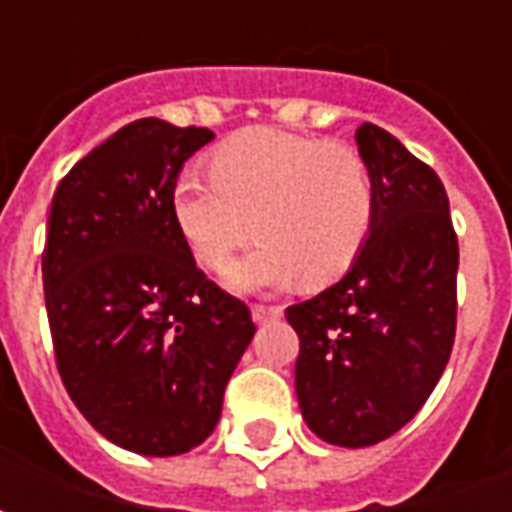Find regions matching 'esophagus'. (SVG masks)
Segmentation results:
<instances>
[{"instance_id":"1","label":"esophagus","mask_w":512,"mask_h":512,"mask_svg":"<svg viewBox=\"0 0 512 512\" xmlns=\"http://www.w3.org/2000/svg\"><path fill=\"white\" fill-rule=\"evenodd\" d=\"M279 315H282V307H277V304H255V307H252V318H255V323L277 321Z\"/></svg>"}]
</instances>
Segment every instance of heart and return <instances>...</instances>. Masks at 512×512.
Returning a JSON list of instances; mask_svg holds the SVG:
<instances>
[{"label":"heart","mask_w":512,"mask_h":512,"mask_svg":"<svg viewBox=\"0 0 512 512\" xmlns=\"http://www.w3.org/2000/svg\"><path fill=\"white\" fill-rule=\"evenodd\" d=\"M172 213L211 271L263 235L230 268L233 288H274L296 274L304 285H326L351 268L370 238L376 183L367 158L348 142L255 126L213 150L211 175L183 172L175 180Z\"/></svg>","instance_id":"1"}]
</instances>
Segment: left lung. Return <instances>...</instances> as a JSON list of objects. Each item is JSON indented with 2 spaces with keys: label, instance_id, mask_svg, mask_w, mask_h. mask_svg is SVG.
I'll return each instance as SVG.
<instances>
[{
  "label": "left lung",
  "instance_id": "1",
  "mask_svg": "<svg viewBox=\"0 0 512 512\" xmlns=\"http://www.w3.org/2000/svg\"><path fill=\"white\" fill-rule=\"evenodd\" d=\"M356 145L376 183V219L337 285L285 310L299 334L296 395L312 433L370 447L406 425L450 362L458 235L439 175L373 123Z\"/></svg>",
  "mask_w": 512,
  "mask_h": 512
}]
</instances>
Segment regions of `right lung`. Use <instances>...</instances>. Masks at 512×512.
Instances as JSON below:
<instances>
[{
  "label": "right lung",
  "mask_w": 512,
  "mask_h": 512,
  "mask_svg": "<svg viewBox=\"0 0 512 512\" xmlns=\"http://www.w3.org/2000/svg\"><path fill=\"white\" fill-rule=\"evenodd\" d=\"M211 139L134 120L76 161L51 200L43 290L57 370L84 419L139 455L211 436L255 337L249 307L197 268L172 213L180 167Z\"/></svg>",
  "instance_id": "add662e5"
}]
</instances>
